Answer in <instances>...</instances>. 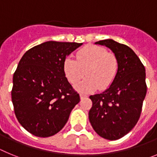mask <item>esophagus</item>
I'll return each mask as SVG.
<instances>
[{"instance_id":"34e87169","label":"esophagus","mask_w":157,"mask_h":157,"mask_svg":"<svg viewBox=\"0 0 157 157\" xmlns=\"http://www.w3.org/2000/svg\"><path fill=\"white\" fill-rule=\"evenodd\" d=\"M79 95H80V98H81V99H83V98H87V97H88V96H87L86 94H82V93H81V94H80Z\"/></svg>"}]
</instances>
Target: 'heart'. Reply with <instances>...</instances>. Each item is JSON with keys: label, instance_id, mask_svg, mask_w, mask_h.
Here are the masks:
<instances>
[{"label": "heart", "instance_id": "b5f03b06", "mask_svg": "<svg viewBox=\"0 0 157 157\" xmlns=\"http://www.w3.org/2000/svg\"><path fill=\"white\" fill-rule=\"evenodd\" d=\"M119 69V62L113 53L107 52L105 48L87 45L77 53V59L68 56L63 62L67 78L74 84L86 73V77L75 87L81 92H93L99 86L105 90L114 81Z\"/></svg>", "mask_w": 157, "mask_h": 157}]
</instances>
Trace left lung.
<instances>
[{"instance_id": "left-lung-1", "label": "left lung", "mask_w": 157, "mask_h": 157, "mask_svg": "<svg viewBox=\"0 0 157 157\" xmlns=\"http://www.w3.org/2000/svg\"><path fill=\"white\" fill-rule=\"evenodd\" d=\"M110 48L119 62L114 81L101 94L91 95L89 120L95 132L107 140H117L138 123L146 95L145 69L135 52L112 39L95 42Z\"/></svg>"}]
</instances>
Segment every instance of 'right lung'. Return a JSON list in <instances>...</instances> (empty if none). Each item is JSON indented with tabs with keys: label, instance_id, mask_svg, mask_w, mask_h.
Returning a JSON list of instances; mask_svg holds the SVG:
<instances>
[{
	"label": "right lung",
	"instance_id": "obj_1",
	"mask_svg": "<svg viewBox=\"0 0 157 157\" xmlns=\"http://www.w3.org/2000/svg\"><path fill=\"white\" fill-rule=\"evenodd\" d=\"M82 43L49 41L25 52L13 75L12 101L18 121L33 135L56 134L80 101L65 77L63 62Z\"/></svg>",
	"mask_w": 157,
	"mask_h": 157
}]
</instances>
